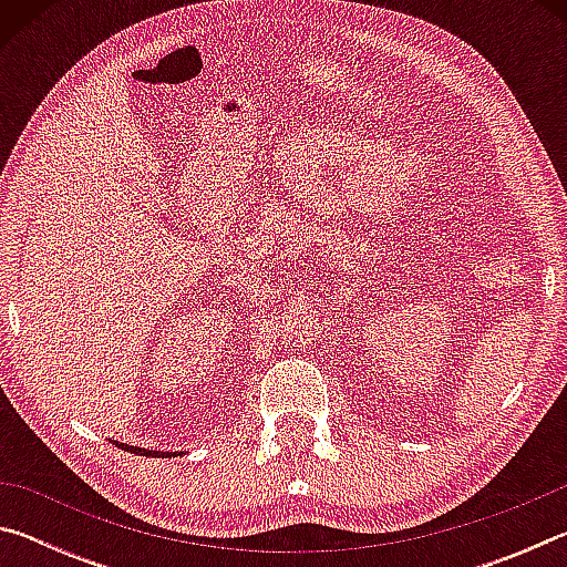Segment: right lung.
Masks as SVG:
<instances>
[{
	"mask_svg": "<svg viewBox=\"0 0 567 567\" xmlns=\"http://www.w3.org/2000/svg\"><path fill=\"white\" fill-rule=\"evenodd\" d=\"M114 445L127 450V453L134 455H145V457H175L177 453H165V450H147V447H137V445H127V443H117V440H112Z\"/></svg>",
	"mask_w": 567,
	"mask_h": 567,
	"instance_id": "right-lung-1",
	"label": "right lung"
}]
</instances>
